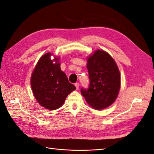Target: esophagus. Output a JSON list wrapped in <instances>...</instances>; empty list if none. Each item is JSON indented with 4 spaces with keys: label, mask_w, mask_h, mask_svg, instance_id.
<instances>
[{
    "label": "esophagus",
    "mask_w": 154,
    "mask_h": 154,
    "mask_svg": "<svg viewBox=\"0 0 154 154\" xmlns=\"http://www.w3.org/2000/svg\"><path fill=\"white\" fill-rule=\"evenodd\" d=\"M74 85L76 86V89H78L79 87H80V83H75V84H74Z\"/></svg>",
    "instance_id": "obj_1"
}]
</instances>
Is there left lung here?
<instances>
[{
  "label": "left lung",
  "instance_id": "8db88e82",
  "mask_svg": "<svg viewBox=\"0 0 154 154\" xmlns=\"http://www.w3.org/2000/svg\"><path fill=\"white\" fill-rule=\"evenodd\" d=\"M89 78L87 88L81 93L87 103L96 110H101L112 104L120 88V74L113 58L104 51L97 50L87 60Z\"/></svg>",
  "mask_w": 154,
  "mask_h": 154
}]
</instances>
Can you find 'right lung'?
<instances>
[{
    "instance_id": "obj_1",
    "label": "right lung",
    "mask_w": 154,
    "mask_h": 154,
    "mask_svg": "<svg viewBox=\"0 0 154 154\" xmlns=\"http://www.w3.org/2000/svg\"><path fill=\"white\" fill-rule=\"evenodd\" d=\"M51 53H46L40 58L32 72L31 85L40 105L53 110L62 106L76 87L69 82L66 74L60 69L59 58L51 60Z\"/></svg>"
}]
</instances>
